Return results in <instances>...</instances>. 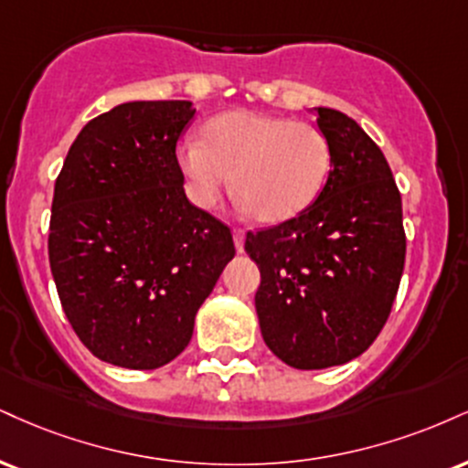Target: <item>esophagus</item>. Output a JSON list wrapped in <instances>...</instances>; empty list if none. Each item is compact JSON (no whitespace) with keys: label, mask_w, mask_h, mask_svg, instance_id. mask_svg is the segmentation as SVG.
<instances>
[{"label":"esophagus","mask_w":468,"mask_h":468,"mask_svg":"<svg viewBox=\"0 0 468 468\" xmlns=\"http://www.w3.org/2000/svg\"><path fill=\"white\" fill-rule=\"evenodd\" d=\"M244 238H246L244 229L235 227V229H233V239H235V249H238V252L244 250Z\"/></svg>","instance_id":"34e87169"}]
</instances>
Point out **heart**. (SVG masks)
<instances>
[{
    "instance_id": "b5f03b06",
    "label": "heart",
    "mask_w": 468,
    "mask_h": 468,
    "mask_svg": "<svg viewBox=\"0 0 468 468\" xmlns=\"http://www.w3.org/2000/svg\"><path fill=\"white\" fill-rule=\"evenodd\" d=\"M178 165L200 209L216 205L233 176L235 194L252 216L281 222L318 198L331 170V145L309 122L235 111L207 122L205 142L185 139Z\"/></svg>"
}]
</instances>
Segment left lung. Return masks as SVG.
Returning a JSON list of instances; mask_svg holds the SVG:
<instances>
[{
    "mask_svg": "<svg viewBox=\"0 0 468 468\" xmlns=\"http://www.w3.org/2000/svg\"><path fill=\"white\" fill-rule=\"evenodd\" d=\"M331 170L316 202L249 230L261 270L255 307L270 351L301 370L351 362L390 316L405 263L401 194L384 152L357 122L318 109Z\"/></svg>",
    "mask_w": 468,
    "mask_h": 468,
    "instance_id": "8db88e82",
    "label": "left lung"
}]
</instances>
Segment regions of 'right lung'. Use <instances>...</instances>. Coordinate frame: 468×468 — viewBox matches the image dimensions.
<instances>
[{"mask_svg": "<svg viewBox=\"0 0 468 468\" xmlns=\"http://www.w3.org/2000/svg\"><path fill=\"white\" fill-rule=\"evenodd\" d=\"M194 112L185 100L115 106L82 128L56 178L48 252L60 305L112 366L172 362L235 257L227 224L185 196L176 144Z\"/></svg>", "mask_w": 468, "mask_h": 468, "instance_id": "right-lung-1", "label": "right lung"}]
</instances>
